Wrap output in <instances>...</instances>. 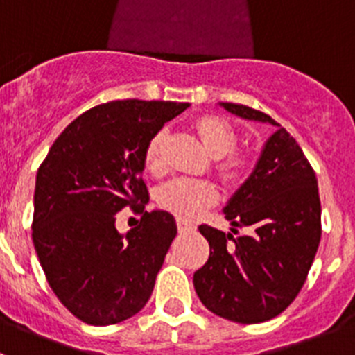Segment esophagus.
<instances>
[{
  "label": "esophagus",
  "mask_w": 355,
  "mask_h": 355,
  "mask_svg": "<svg viewBox=\"0 0 355 355\" xmlns=\"http://www.w3.org/2000/svg\"><path fill=\"white\" fill-rule=\"evenodd\" d=\"M175 224H178V231H180V233H193L197 229V225L193 224V222L187 220V218H178Z\"/></svg>",
  "instance_id": "obj_1"
}]
</instances>
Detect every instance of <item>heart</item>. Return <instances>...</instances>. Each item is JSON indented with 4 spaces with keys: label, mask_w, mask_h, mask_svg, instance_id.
<instances>
[{
    "label": "heart",
    "mask_w": 355,
    "mask_h": 355,
    "mask_svg": "<svg viewBox=\"0 0 355 355\" xmlns=\"http://www.w3.org/2000/svg\"><path fill=\"white\" fill-rule=\"evenodd\" d=\"M196 130L199 139L202 140L209 155L215 158L227 155L236 144V133L227 121L215 115H205L196 122ZM165 133L159 131L149 140L146 149V163L150 171H158L162 165V146ZM245 168V158L236 153L225 156L218 165L222 178L227 181L238 180ZM218 199L216 187L211 181L196 180V178H175L159 188V205L168 211L183 218H196L206 208Z\"/></svg>",
    "instance_id": "obj_1"
}]
</instances>
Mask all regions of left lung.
<instances>
[{
	"mask_svg": "<svg viewBox=\"0 0 355 355\" xmlns=\"http://www.w3.org/2000/svg\"><path fill=\"white\" fill-rule=\"evenodd\" d=\"M240 119L275 128L252 172L224 206L231 233L200 225L209 258L193 286L209 311L238 324H261L299 295L322 236L318 183L302 149L270 115L218 103ZM234 227L251 234L234 239Z\"/></svg>",
	"mask_w": 355,
	"mask_h": 355,
	"instance_id": "left-lung-1",
	"label": "left lung"
}]
</instances>
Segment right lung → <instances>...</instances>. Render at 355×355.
<instances>
[{"instance_id":"obj_1","label":"right lung","mask_w":355,"mask_h":355,"mask_svg":"<svg viewBox=\"0 0 355 355\" xmlns=\"http://www.w3.org/2000/svg\"><path fill=\"white\" fill-rule=\"evenodd\" d=\"M188 106L140 99L96 106L62 131L39 167L33 245L51 290L85 324L124 322L153 293L178 225L168 211H144L146 149ZM126 205L143 218L119 234L114 220Z\"/></svg>"}]
</instances>
